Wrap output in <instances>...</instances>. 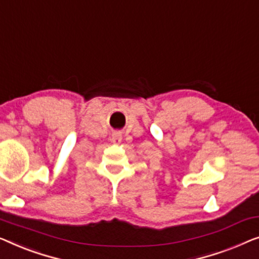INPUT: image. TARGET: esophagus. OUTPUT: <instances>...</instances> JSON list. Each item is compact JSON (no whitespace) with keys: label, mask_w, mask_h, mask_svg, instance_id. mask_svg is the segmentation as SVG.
<instances>
[{"label":"esophagus","mask_w":259,"mask_h":259,"mask_svg":"<svg viewBox=\"0 0 259 259\" xmlns=\"http://www.w3.org/2000/svg\"><path fill=\"white\" fill-rule=\"evenodd\" d=\"M111 141L114 143H119L122 141V134L121 133H114L111 135Z\"/></svg>","instance_id":"esophagus-1"}]
</instances>
